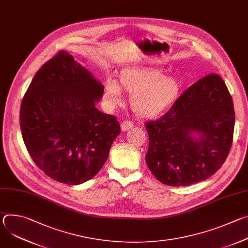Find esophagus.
Here are the masks:
<instances>
[{"label":"esophagus","instance_id":"obj_1","mask_svg":"<svg viewBox=\"0 0 248 248\" xmlns=\"http://www.w3.org/2000/svg\"><path fill=\"white\" fill-rule=\"evenodd\" d=\"M133 127V124L131 122L129 121H124L122 124H121V128L123 131H127L128 129L132 128Z\"/></svg>","mask_w":248,"mask_h":248}]
</instances>
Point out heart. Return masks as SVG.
Instances as JSON below:
<instances>
[{
  "instance_id": "obj_1",
  "label": "heart",
  "mask_w": 248,
  "mask_h": 248,
  "mask_svg": "<svg viewBox=\"0 0 248 248\" xmlns=\"http://www.w3.org/2000/svg\"><path fill=\"white\" fill-rule=\"evenodd\" d=\"M182 82L153 68L127 67L120 73L119 82L108 79L104 98L112 107L123 102V91L130 96L131 109L141 118H156L168 112L182 93Z\"/></svg>"
}]
</instances>
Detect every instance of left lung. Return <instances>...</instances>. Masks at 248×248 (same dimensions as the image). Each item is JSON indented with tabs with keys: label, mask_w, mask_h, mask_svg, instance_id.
I'll return each instance as SVG.
<instances>
[{
	"label": "left lung",
	"mask_w": 248,
	"mask_h": 248,
	"mask_svg": "<svg viewBox=\"0 0 248 248\" xmlns=\"http://www.w3.org/2000/svg\"><path fill=\"white\" fill-rule=\"evenodd\" d=\"M145 126V159L159 182L185 186L205 181L222 167L232 147V96L221 77L208 75L188 87L161 119Z\"/></svg>",
	"instance_id": "8db88e82"
}]
</instances>
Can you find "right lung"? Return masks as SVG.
<instances>
[{
	"instance_id": "1",
	"label": "right lung",
	"mask_w": 248,
	"mask_h": 248,
	"mask_svg": "<svg viewBox=\"0 0 248 248\" xmlns=\"http://www.w3.org/2000/svg\"><path fill=\"white\" fill-rule=\"evenodd\" d=\"M103 93V84L65 51L34 76L21 102L20 129L30 157L51 179L80 185L109 157L121 128L115 116L95 107Z\"/></svg>"
}]
</instances>
